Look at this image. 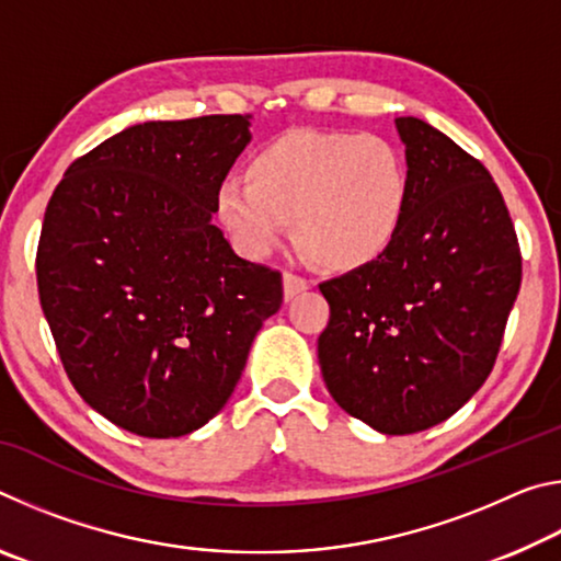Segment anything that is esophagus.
Returning <instances> with one entry per match:
<instances>
[{
	"label": "esophagus",
	"instance_id": "obj_1",
	"mask_svg": "<svg viewBox=\"0 0 561 561\" xmlns=\"http://www.w3.org/2000/svg\"><path fill=\"white\" fill-rule=\"evenodd\" d=\"M309 289V282L301 277V274L294 272H284V299H294L299 297L301 291Z\"/></svg>",
	"mask_w": 561,
	"mask_h": 561
}]
</instances>
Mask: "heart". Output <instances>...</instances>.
<instances>
[{
  "mask_svg": "<svg viewBox=\"0 0 561 561\" xmlns=\"http://www.w3.org/2000/svg\"><path fill=\"white\" fill-rule=\"evenodd\" d=\"M411 203L403 150L376 133L289 130L244 165V180L215 190L213 213L237 252L264 260L287 242L321 267L348 272L376 262L401 232Z\"/></svg>",
  "mask_w": 561,
  "mask_h": 561,
  "instance_id": "b5f03b06",
  "label": "heart"
}]
</instances>
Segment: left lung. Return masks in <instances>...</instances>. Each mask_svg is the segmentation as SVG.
<instances>
[{
	"label": "left lung",
	"mask_w": 561,
	"mask_h": 561,
	"mask_svg": "<svg viewBox=\"0 0 561 561\" xmlns=\"http://www.w3.org/2000/svg\"><path fill=\"white\" fill-rule=\"evenodd\" d=\"M411 173L401 232L376 262L321 282L327 388L386 435L438 425L485 383L522 282L515 225L478 158L396 118Z\"/></svg>",
	"instance_id": "8db88e82"
}]
</instances>
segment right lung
Masks as SVG:
<instances>
[{"instance_id": "add662e5", "label": "right lung", "mask_w": 561, "mask_h": 561, "mask_svg": "<svg viewBox=\"0 0 561 561\" xmlns=\"http://www.w3.org/2000/svg\"><path fill=\"white\" fill-rule=\"evenodd\" d=\"M250 118L138 123L76 158L46 205L44 317L76 391L123 431L205 425L282 307V274L237 257L210 222Z\"/></svg>"}]
</instances>
